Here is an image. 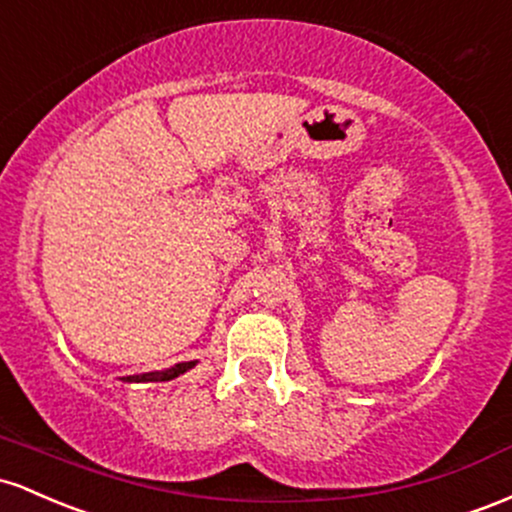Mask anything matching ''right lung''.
<instances>
[{"mask_svg":"<svg viewBox=\"0 0 512 512\" xmlns=\"http://www.w3.org/2000/svg\"><path fill=\"white\" fill-rule=\"evenodd\" d=\"M198 365V360H188V363H176L171 367H166V370H154V372H142V375H128V377H120L123 382H169L174 380V377L183 375V372H188L191 367Z\"/></svg>","mask_w":512,"mask_h":512,"instance_id":"right-lung-1","label":"right lung"}]
</instances>
